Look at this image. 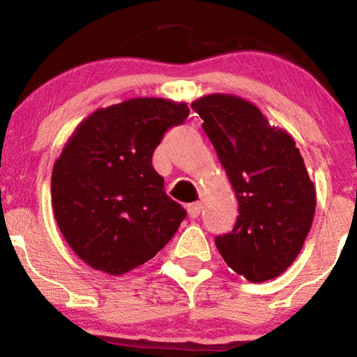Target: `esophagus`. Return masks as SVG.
<instances>
[{"label": "esophagus", "mask_w": 357, "mask_h": 357, "mask_svg": "<svg viewBox=\"0 0 357 357\" xmlns=\"http://www.w3.org/2000/svg\"><path fill=\"white\" fill-rule=\"evenodd\" d=\"M186 210H188V215L191 216V218H198L199 216V213H202V203H190L186 206Z\"/></svg>", "instance_id": "34e87169"}]
</instances>
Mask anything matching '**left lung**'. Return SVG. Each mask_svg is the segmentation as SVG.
<instances>
[{
  "mask_svg": "<svg viewBox=\"0 0 357 357\" xmlns=\"http://www.w3.org/2000/svg\"><path fill=\"white\" fill-rule=\"evenodd\" d=\"M191 107L238 199L235 227L216 236V248L250 282L278 277L301 253L315 213V188L296 141L236 96L211 93Z\"/></svg>",
  "mask_w": 357,
  "mask_h": 357,
  "instance_id": "1",
  "label": "left lung"
}]
</instances>
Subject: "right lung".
Listing matches in <instances>:
<instances>
[{
	"label": "right lung",
	"instance_id": "obj_1",
	"mask_svg": "<svg viewBox=\"0 0 357 357\" xmlns=\"http://www.w3.org/2000/svg\"><path fill=\"white\" fill-rule=\"evenodd\" d=\"M188 114L184 102L130 99L90 114L65 144L52 173L53 213L92 268L122 275L146 264L186 218L166 195L153 154Z\"/></svg>",
	"mask_w": 357,
	"mask_h": 357
}]
</instances>
